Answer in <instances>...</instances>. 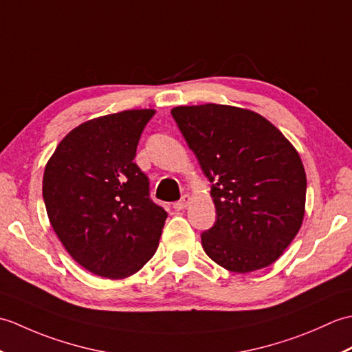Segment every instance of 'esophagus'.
I'll return each mask as SVG.
<instances>
[{"instance_id": "1", "label": "esophagus", "mask_w": 352, "mask_h": 352, "mask_svg": "<svg viewBox=\"0 0 352 352\" xmlns=\"http://www.w3.org/2000/svg\"><path fill=\"white\" fill-rule=\"evenodd\" d=\"M190 201H192V197L186 193V195L182 197L180 201H177V203H174V210H177V212L183 210V208H186V207L190 204Z\"/></svg>"}]
</instances>
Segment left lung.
Here are the masks:
<instances>
[{"label": "left lung", "instance_id": "left-lung-1", "mask_svg": "<svg viewBox=\"0 0 352 352\" xmlns=\"http://www.w3.org/2000/svg\"><path fill=\"white\" fill-rule=\"evenodd\" d=\"M170 113L212 183L216 222L201 234L207 256L237 274L272 265L304 221L307 177L296 148L250 109L208 102Z\"/></svg>", "mask_w": 352, "mask_h": 352}]
</instances>
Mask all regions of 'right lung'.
Segmentation results:
<instances>
[{"mask_svg": "<svg viewBox=\"0 0 352 352\" xmlns=\"http://www.w3.org/2000/svg\"><path fill=\"white\" fill-rule=\"evenodd\" d=\"M154 109L94 118L71 130L43 172L42 193L58 241L78 265L122 280L157 251L168 213L149 199L148 178L134 163Z\"/></svg>", "mask_w": 352, "mask_h": 352, "instance_id": "obj_1", "label": "right lung"}]
</instances>
